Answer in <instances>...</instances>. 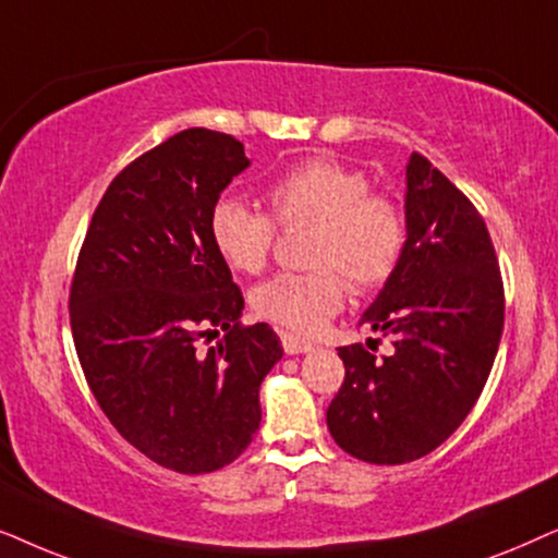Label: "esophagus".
<instances>
[{
    "mask_svg": "<svg viewBox=\"0 0 558 558\" xmlns=\"http://www.w3.org/2000/svg\"><path fill=\"white\" fill-rule=\"evenodd\" d=\"M280 341H283V349L288 354H303V352H311V349H314V344H311V341H306V339H299V337H293V333H280Z\"/></svg>",
    "mask_w": 558,
    "mask_h": 558,
    "instance_id": "1",
    "label": "esophagus"
}]
</instances>
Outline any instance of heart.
I'll list each match as a JSON object with an SVG mask.
<instances>
[{
	"label": "heart",
	"mask_w": 558,
	"mask_h": 558,
	"mask_svg": "<svg viewBox=\"0 0 558 558\" xmlns=\"http://www.w3.org/2000/svg\"><path fill=\"white\" fill-rule=\"evenodd\" d=\"M267 204L280 227L314 225L311 272H280L252 293L259 318L280 329L322 331L354 291H373L396 272L405 250V211L388 193L369 191V178L331 158H311L267 185ZM217 255L234 272L257 275L270 259L275 222L263 211L221 198L209 214Z\"/></svg>",
	"instance_id": "b5f03b06"
}]
</instances>
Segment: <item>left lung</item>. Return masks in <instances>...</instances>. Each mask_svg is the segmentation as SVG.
Listing matches in <instances>:
<instances>
[{"label": "left lung", "mask_w": 558, "mask_h": 558, "mask_svg": "<svg viewBox=\"0 0 558 558\" xmlns=\"http://www.w3.org/2000/svg\"><path fill=\"white\" fill-rule=\"evenodd\" d=\"M405 185L403 257L360 322L388 337L392 354L339 347L344 383L326 411L333 441L369 464L413 462L462 426L505 322L500 267L480 211L418 153Z\"/></svg>", "instance_id": "obj_1"}]
</instances>
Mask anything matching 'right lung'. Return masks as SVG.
Returning a JSON list of instances; mask_svg holds the SVG:
<instances>
[{
    "mask_svg": "<svg viewBox=\"0 0 558 558\" xmlns=\"http://www.w3.org/2000/svg\"><path fill=\"white\" fill-rule=\"evenodd\" d=\"M250 166L225 132L191 128L109 183L81 244L71 331L88 388L155 464L204 474L259 428V383L283 356L267 324L242 326V291L217 255L209 214ZM226 331L202 353L197 341Z\"/></svg>",
    "mask_w": 558,
    "mask_h": 558,
    "instance_id": "right-lung-1",
    "label": "right lung"
}]
</instances>
